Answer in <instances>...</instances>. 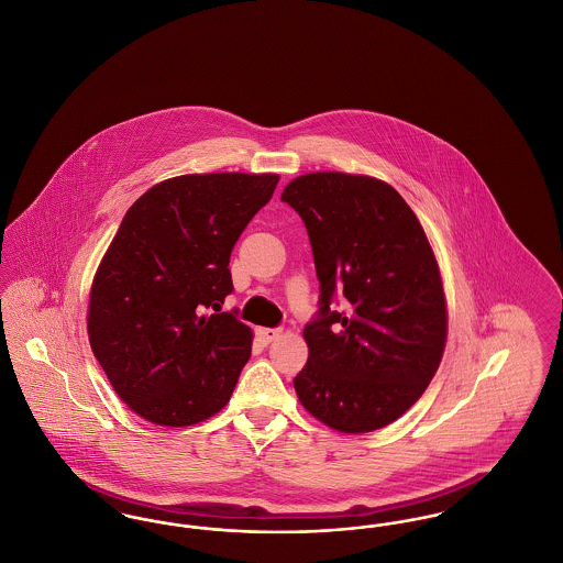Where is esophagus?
<instances>
[{"mask_svg": "<svg viewBox=\"0 0 563 563\" xmlns=\"http://www.w3.org/2000/svg\"><path fill=\"white\" fill-rule=\"evenodd\" d=\"M278 335H280V329H278V327H260V329H257V338H260L264 344L274 342Z\"/></svg>", "mask_w": 563, "mask_h": 563, "instance_id": "34e87169", "label": "esophagus"}]
</instances>
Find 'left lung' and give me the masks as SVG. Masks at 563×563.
Segmentation results:
<instances>
[{"label": "left lung", "mask_w": 563, "mask_h": 563, "mask_svg": "<svg viewBox=\"0 0 563 563\" xmlns=\"http://www.w3.org/2000/svg\"><path fill=\"white\" fill-rule=\"evenodd\" d=\"M280 200L308 230L321 289L295 393L331 429H382L422 397L443 356L448 312L429 239L374 177L310 173Z\"/></svg>", "instance_id": "8db88e82"}]
</instances>
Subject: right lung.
<instances>
[{"label": "right lung", "mask_w": 563, "mask_h": 563, "mask_svg": "<svg viewBox=\"0 0 563 563\" xmlns=\"http://www.w3.org/2000/svg\"><path fill=\"white\" fill-rule=\"evenodd\" d=\"M278 175H184L126 211L97 269L88 338L118 397L161 427H189L230 401L251 329L221 312L230 253Z\"/></svg>", "instance_id": "1"}]
</instances>
